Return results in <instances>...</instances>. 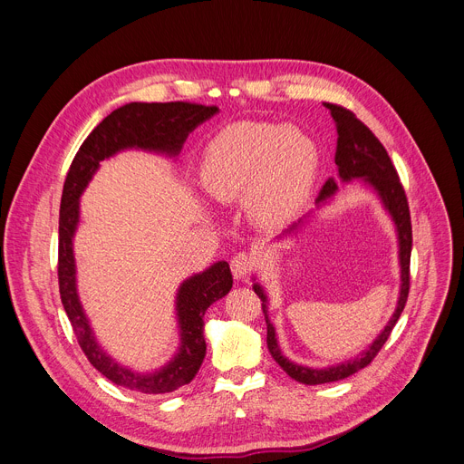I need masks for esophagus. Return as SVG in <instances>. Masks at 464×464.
I'll return each mask as SVG.
<instances>
[{
    "mask_svg": "<svg viewBox=\"0 0 464 464\" xmlns=\"http://www.w3.org/2000/svg\"><path fill=\"white\" fill-rule=\"evenodd\" d=\"M230 267H232L234 278H237V280L246 278L248 275H251V271L255 269V256L248 255V253H237V255L232 258Z\"/></svg>",
    "mask_w": 464,
    "mask_h": 464,
    "instance_id": "esophagus-1",
    "label": "esophagus"
}]
</instances>
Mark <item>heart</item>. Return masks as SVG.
I'll use <instances>...</instances> for the list:
<instances>
[{
  "label": "heart",
  "mask_w": 464,
  "mask_h": 464,
  "mask_svg": "<svg viewBox=\"0 0 464 464\" xmlns=\"http://www.w3.org/2000/svg\"><path fill=\"white\" fill-rule=\"evenodd\" d=\"M315 169L314 140L299 130L237 122L211 139L200 182L213 200L223 204L246 197L251 218L264 228H278L304 206Z\"/></svg>",
  "instance_id": "obj_1"
}]
</instances>
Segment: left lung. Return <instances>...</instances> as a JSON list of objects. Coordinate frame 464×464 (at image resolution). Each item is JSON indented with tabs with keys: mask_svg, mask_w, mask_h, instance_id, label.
Returning a JSON list of instances; mask_svg holds the SVG:
<instances>
[{
	"mask_svg": "<svg viewBox=\"0 0 464 464\" xmlns=\"http://www.w3.org/2000/svg\"><path fill=\"white\" fill-rule=\"evenodd\" d=\"M325 108L331 111L334 122H336V131H338V145H336V156L334 161L338 165V176L342 182H349L353 178H362V180L372 186L377 195L381 197L384 208L392 216V221L396 225L398 230V241H400V266H401V290H400V299L394 315L390 317L388 325L384 331L375 338V342L362 351L356 359H351L347 362L324 368V370H314L308 366H299L292 361H288L286 356H282L276 338H275V327L271 325L269 317H267V297L262 290L260 284H255V294L262 299V310L266 314V324H267V347L273 359L278 362V366L286 372L292 379L303 382V384H324V382H333L345 379L359 370L366 368L384 345L388 340L392 329L396 327L398 319L405 308L407 297H409V288H411V251H412V227H411V211H409V202L405 189L400 182V176L396 167L392 165V160L384 147L381 145V140L373 135V131L362 122L356 119V115L342 105L336 103H325ZM338 191V180L336 178H329L325 186L322 188L317 195V204L325 202ZM303 221L295 223L290 227L286 234H292L297 230V227Z\"/></svg>",
	"mask_w": 464,
	"mask_h": 464,
	"instance_id": "left-lung-1",
	"label": "left lung"
}]
</instances>
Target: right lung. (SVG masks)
I'll return each mask as SVG.
<instances>
[{
	"label": "right lung",
	"mask_w": 464,
	"mask_h": 464,
	"mask_svg": "<svg viewBox=\"0 0 464 464\" xmlns=\"http://www.w3.org/2000/svg\"><path fill=\"white\" fill-rule=\"evenodd\" d=\"M219 111L216 105L191 102L142 103L131 102L105 117L83 140L63 186L59 211V294L64 312L72 324L78 343L89 362L115 384L142 394H167L193 381L206 356L204 314L211 303L225 297L232 288V273L227 262L188 278L176 295V315L180 325V349L174 359L154 373H135L117 364L98 345L76 292V264L72 237L80 221V195L100 161L124 149H142L176 156L188 135Z\"/></svg>",
	"instance_id": "1"
}]
</instances>
